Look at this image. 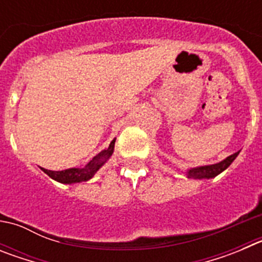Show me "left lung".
<instances>
[{
    "instance_id": "obj_1",
    "label": "left lung",
    "mask_w": 262,
    "mask_h": 262,
    "mask_svg": "<svg viewBox=\"0 0 262 262\" xmlns=\"http://www.w3.org/2000/svg\"><path fill=\"white\" fill-rule=\"evenodd\" d=\"M239 152L231 155V156L226 157L223 161L212 165H205V166H198V168H191L186 172L187 178H194V180H202V178H214L217 174H221L223 170H226L228 166L232 164L233 160L237 157Z\"/></svg>"
}]
</instances>
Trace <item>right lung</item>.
I'll return each mask as SVG.
<instances>
[{"label": "right lung", "instance_id": "add662e5", "mask_svg": "<svg viewBox=\"0 0 262 262\" xmlns=\"http://www.w3.org/2000/svg\"><path fill=\"white\" fill-rule=\"evenodd\" d=\"M114 144L115 139H113V142L110 143L107 149H103L102 152H99L97 156L90 160L89 163L82 168H71L66 169V170H48V169L40 168L46 174L50 176L52 180L61 184H77V182L88 181L93 177L101 166L110 159V156L114 152Z\"/></svg>", "mask_w": 262, "mask_h": 262}]
</instances>
